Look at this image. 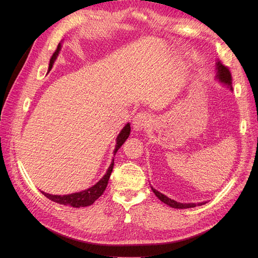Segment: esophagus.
<instances>
[{"instance_id": "34e87169", "label": "esophagus", "mask_w": 258, "mask_h": 258, "mask_svg": "<svg viewBox=\"0 0 258 258\" xmlns=\"http://www.w3.org/2000/svg\"><path fill=\"white\" fill-rule=\"evenodd\" d=\"M151 116L146 113H139L134 118V128L136 131H141L145 129L150 123Z\"/></svg>"}]
</instances>
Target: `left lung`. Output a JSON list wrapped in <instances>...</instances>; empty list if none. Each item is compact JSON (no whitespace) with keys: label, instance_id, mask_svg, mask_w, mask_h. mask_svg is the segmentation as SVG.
<instances>
[{"label":"left lung","instance_id":"left-lung-1","mask_svg":"<svg viewBox=\"0 0 258 258\" xmlns=\"http://www.w3.org/2000/svg\"><path fill=\"white\" fill-rule=\"evenodd\" d=\"M216 70H217V74H216V79L220 81L221 83L225 84L226 86H228L230 88V90H232V79H231V73L229 71L228 67L224 66L221 61H217L216 62ZM152 190L154 191V194L157 196V198L162 201L163 204L168 205L171 208H174V209H188V208H195L196 206H202L205 205L206 202H199V204H181V202H177L175 200H172L168 198L165 195L159 192L158 190H156L155 188L152 187Z\"/></svg>","mask_w":258,"mask_h":258}]
</instances>
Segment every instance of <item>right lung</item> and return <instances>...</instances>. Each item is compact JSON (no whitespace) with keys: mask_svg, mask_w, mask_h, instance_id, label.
<instances>
[{"mask_svg":"<svg viewBox=\"0 0 258 258\" xmlns=\"http://www.w3.org/2000/svg\"><path fill=\"white\" fill-rule=\"evenodd\" d=\"M61 49V44L58 45V47L56 49V51L53 52V54L50 58V62H49V68L48 71H50L52 64L54 60H56L58 53ZM130 123H127L126 126L123 127V129L120 131V134L118 135L116 139V146L114 150V154L117 153V151L119 150V147L124 143V141L128 139L129 135H130ZM113 167H114V159L111 162V166L108 167L105 175L100 179V181L93 185L90 188L80 191V192H74V194H70V195H63V196H60V195H50V194H46L44 191H41L45 197H47L49 200L57 202V204L60 205H64V206H71L73 208H82V207H88L91 206L93 202H95L101 195H102L106 188L108 179H110L111 173L113 171Z\"/></svg>","mask_w":258,"mask_h":258,"instance_id":"1","label":"right lung"}]
</instances>
